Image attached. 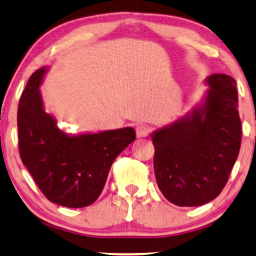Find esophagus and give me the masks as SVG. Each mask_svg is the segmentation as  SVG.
Here are the masks:
<instances>
[{"label": "esophagus", "instance_id": "esophagus-1", "mask_svg": "<svg viewBox=\"0 0 256 256\" xmlns=\"http://www.w3.org/2000/svg\"><path fill=\"white\" fill-rule=\"evenodd\" d=\"M135 132H136L138 138H146L147 135L150 134V129L146 124H138L136 127H135Z\"/></svg>", "mask_w": 256, "mask_h": 256}]
</instances>
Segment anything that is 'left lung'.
Returning a JSON list of instances; mask_svg holds the SVG:
<instances>
[{
    "mask_svg": "<svg viewBox=\"0 0 256 256\" xmlns=\"http://www.w3.org/2000/svg\"><path fill=\"white\" fill-rule=\"evenodd\" d=\"M203 106L152 134L154 173L165 198L178 206H198L215 200L238 156L242 126L232 77H208Z\"/></svg>",
    "mask_w": 256,
    "mask_h": 256,
    "instance_id": "obj_1",
    "label": "left lung"
}]
</instances>
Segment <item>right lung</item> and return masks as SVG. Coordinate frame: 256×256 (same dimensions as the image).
<instances>
[{"mask_svg": "<svg viewBox=\"0 0 256 256\" xmlns=\"http://www.w3.org/2000/svg\"><path fill=\"white\" fill-rule=\"evenodd\" d=\"M46 68L30 76L18 106V152L52 203L84 208L102 194L114 160L136 138L133 128L68 135L45 112L39 86Z\"/></svg>", "mask_w": 256, "mask_h": 256, "instance_id": "1", "label": "right lung"}]
</instances>
